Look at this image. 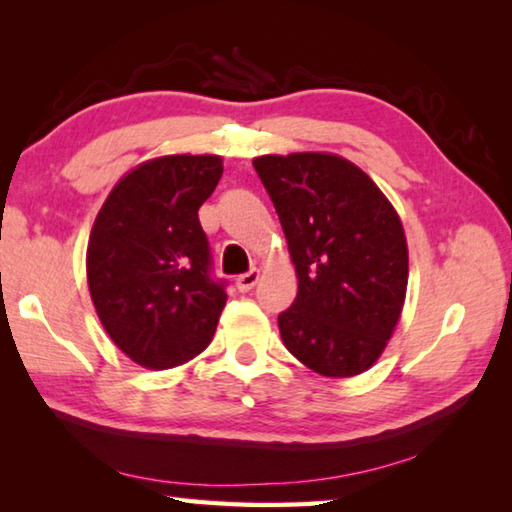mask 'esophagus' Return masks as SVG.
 <instances>
[{
    "label": "esophagus",
    "mask_w": 512,
    "mask_h": 512,
    "mask_svg": "<svg viewBox=\"0 0 512 512\" xmlns=\"http://www.w3.org/2000/svg\"><path fill=\"white\" fill-rule=\"evenodd\" d=\"M257 282H259V271H257V268H250L248 273H244V275H239V277H237V282H235V284H237V289H239L241 293H246V291L253 289Z\"/></svg>",
    "instance_id": "esophagus-1"
}]
</instances>
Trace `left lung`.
<instances>
[{
	"instance_id": "left-lung-1",
	"label": "left lung",
	"mask_w": 512,
	"mask_h": 512,
	"mask_svg": "<svg viewBox=\"0 0 512 512\" xmlns=\"http://www.w3.org/2000/svg\"><path fill=\"white\" fill-rule=\"evenodd\" d=\"M253 167L298 275L296 300L277 316L284 345L318 375H359L384 352L402 314L409 250L400 216L339 155H262Z\"/></svg>"
}]
</instances>
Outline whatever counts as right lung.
<instances>
[{"label":"right lung","instance_id":"right-lung-1","mask_svg":"<svg viewBox=\"0 0 512 512\" xmlns=\"http://www.w3.org/2000/svg\"><path fill=\"white\" fill-rule=\"evenodd\" d=\"M223 173L219 155H164L126 173L94 221L88 284L117 348L151 370L210 345L228 300L212 275L198 207Z\"/></svg>","mask_w":512,"mask_h":512}]
</instances>
